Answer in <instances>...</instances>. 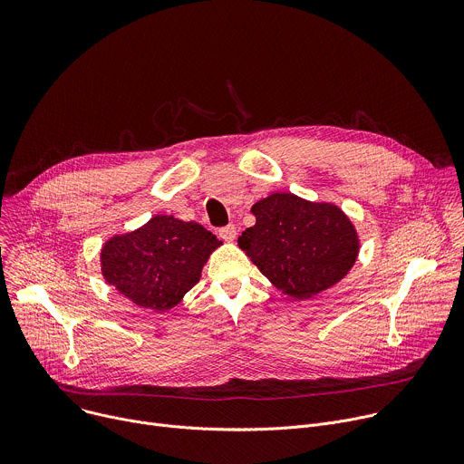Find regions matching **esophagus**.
Returning <instances> with one entry per match:
<instances>
[{
    "label": "esophagus",
    "instance_id": "obj_1",
    "mask_svg": "<svg viewBox=\"0 0 464 464\" xmlns=\"http://www.w3.org/2000/svg\"><path fill=\"white\" fill-rule=\"evenodd\" d=\"M218 235H220V238H222V240H226V242H233V240L237 238V227H235L233 224H229V226L222 227V229L218 231Z\"/></svg>",
    "mask_w": 464,
    "mask_h": 464
}]
</instances>
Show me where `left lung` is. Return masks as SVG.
Listing matches in <instances>:
<instances>
[{
    "label": "left lung",
    "instance_id": "8db88e82",
    "mask_svg": "<svg viewBox=\"0 0 464 464\" xmlns=\"http://www.w3.org/2000/svg\"><path fill=\"white\" fill-rule=\"evenodd\" d=\"M255 226L238 247L277 290L312 299L353 270L360 237L333 202H312L294 192H272L251 206Z\"/></svg>",
    "mask_w": 464,
    "mask_h": 464
}]
</instances>
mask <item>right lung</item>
I'll return each instance as SVG.
<instances>
[{"label": "right lung", "instance_id": "add662e5", "mask_svg": "<svg viewBox=\"0 0 464 464\" xmlns=\"http://www.w3.org/2000/svg\"><path fill=\"white\" fill-rule=\"evenodd\" d=\"M220 246L222 240L198 222L156 215L102 244L101 274L140 308L167 312L200 281L206 262Z\"/></svg>", "mask_w": 464, "mask_h": 464}]
</instances>
